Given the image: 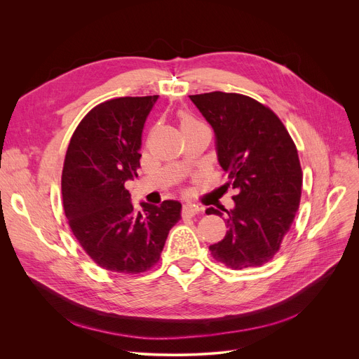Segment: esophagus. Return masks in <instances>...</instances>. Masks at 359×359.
<instances>
[{"label":"esophagus","instance_id":"34e87169","mask_svg":"<svg viewBox=\"0 0 359 359\" xmlns=\"http://www.w3.org/2000/svg\"><path fill=\"white\" fill-rule=\"evenodd\" d=\"M197 213H198V208L196 206V204L187 203V204H184V206L182 208V216L183 217H193Z\"/></svg>","mask_w":359,"mask_h":359}]
</instances>
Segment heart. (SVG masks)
<instances>
[{"instance_id": "b5f03b06", "label": "heart", "mask_w": 359, "mask_h": 359, "mask_svg": "<svg viewBox=\"0 0 359 359\" xmlns=\"http://www.w3.org/2000/svg\"><path fill=\"white\" fill-rule=\"evenodd\" d=\"M179 119H180V125H182V129H190V128H196V126H200L201 123L194 119V116L186 111H180L179 112Z\"/></svg>"}]
</instances>
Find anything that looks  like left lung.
<instances>
[{
	"label": "left lung",
	"mask_w": 359,
	"mask_h": 359,
	"mask_svg": "<svg viewBox=\"0 0 359 359\" xmlns=\"http://www.w3.org/2000/svg\"><path fill=\"white\" fill-rule=\"evenodd\" d=\"M216 133L217 156L229 176L234 209L223 217L227 233L209 247L229 269L260 267L278 252L299 208L302 170L294 140L266 105L240 93L190 95Z\"/></svg>",
	"instance_id": "obj_1"
}]
</instances>
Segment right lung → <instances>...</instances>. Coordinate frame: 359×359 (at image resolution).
<instances>
[{"mask_svg":"<svg viewBox=\"0 0 359 359\" xmlns=\"http://www.w3.org/2000/svg\"><path fill=\"white\" fill-rule=\"evenodd\" d=\"M158 95L102 102L76 126L64 161L62 204L68 224L102 269L139 274L161 260L182 204H132L125 182L137 177L144 121Z\"/></svg>","mask_w":359,"mask_h":359,"instance_id":"add662e5","label":"right lung"}]
</instances>
